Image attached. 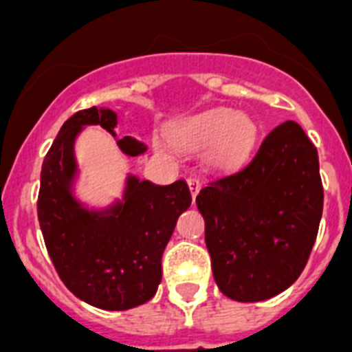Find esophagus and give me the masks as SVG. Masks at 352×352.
Returning a JSON list of instances; mask_svg holds the SVG:
<instances>
[{
	"instance_id": "esophagus-1",
	"label": "esophagus",
	"mask_w": 352,
	"mask_h": 352,
	"mask_svg": "<svg viewBox=\"0 0 352 352\" xmlns=\"http://www.w3.org/2000/svg\"><path fill=\"white\" fill-rule=\"evenodd\" d=\"M186 182H188V186H190V192H192V195L195 197V195H197V192H199V188H201V181H199L197 177L190 175L186 179Z\"/></svg>"
}]
</instances>
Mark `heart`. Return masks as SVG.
<instances>
[{
  "instance_id": "heart-1",
  "label": "heart",
  "mask_w": 352,
  "mask_h": 352,
  "mask_svg": "<svg viewBox=\"0 0 352 352\" xmlns=\"http://www.w3.org/2000/svg\"><path fill=\"white\" fill-rule=\"evenodd\" d=\"M257 137L256 122L228 107H215L177 124L171 142L186 151L208 148V160L217 168H235L250 155Z\"/></svg>"
}]
</instances>
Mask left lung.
I'll return each mask as SVG.
<instances>
[{
	"label": "left lung",
	"instance_id": "8db88e82",
	"mask_svg": "<svg viewBox=\"0 0 352 352\" xmlns=\"http://www.w3.org/2000/svg\"><path fill=\"white\" fill-rule=\"evenodd\" d=\"M204 239L219 290L263 301L303 272L323 210L318 151L296 122L274 127L254 159L199 192Z\"/></svg>",
	"mask_w": 352,
	"mask_h": 352
}]
</instances>
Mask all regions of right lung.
<instances>
[{
    "label": "right lung",
    "mask_w": 352,
    "mask_h": 352,
    "mask_svg": "<svg viewBox=\"0 0 352 352\" xmlns=\"http://www.w3.org/2000/svg\"><path fill=\"white\" fill-rule=\"evenodd\" d=\"M93 124L115 137L117 113L89 107L63 122L41 164L38 221L63 285L89 305L126 311L157 292L162 252L192 195L184 181L157 186L131 175L122 203L107 210L84 208L71 193L76 175L74 138ZM118 146L131 157L146 151L133 137L120 138Z\"/></svg>",
    "instance_id": "right-lung-1"
}]
</instances>
